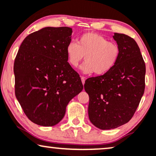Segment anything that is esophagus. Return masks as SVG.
<instances>
[{"instance_id": "34e87169", "label": "esophagus", "mask_w": 156, "mask_h": 156, "mask_svg": "<svg viewBox=\"0 0 156 156\" xmlns=\"http://www.w3.org/2000/svg\"><path fill=\"white\" fill-rule=\"evenodd\" d=\"M80 78H81V80H82L83 84L84 85V83H85V80H86V79H85V77H83V76H81V77H80Z\"/></svg>"}]
</instances>
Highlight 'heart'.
Wrapping results in <instances>:
<instances>
[{"instance_id":"b5f03b06","label":"heart","mask_w":156,"mask_h":156,"mask_svg":"<svg viewBox=\"0 0 156 156\" xmlns=\"http://www.w3.org/2000/svg\"><path fill=\"white\" fill-rule=\"evenodd\" d=\"M68 61L73 68H76L85 56L86 62L80 66L84 74L94 73L103 76L111 71L117 64L120 50L115 43L110 42L105 37L96 33L82 34L76 42H70L66 46Z\"/></svg>"}]
</instances>
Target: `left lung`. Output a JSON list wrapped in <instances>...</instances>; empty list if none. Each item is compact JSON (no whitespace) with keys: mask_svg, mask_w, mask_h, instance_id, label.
<instances>
[{"mask_svg":"<svg viewBox=\"0 0 156 156\" xmlns=\"http://www.w3.org/2000/svg\"><path fill=\"white\" fill-rule=\"evenodd\" d=\"M120 50L115 67L108 73L89 78L84 88L89 95L88 116L101 130L128 123L145 90L146 65L133 38L122 33L113 36Z\"/></svg>","mask_w":156,"mask_h":156,"instance_id":"obj_1","label":"left lung"}]
</instances>
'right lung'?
Returning <instances> with one entry per match:
<instances>
[{
  "label": "right lung",
  "mask_w": 156,
  "mask_h": 156,
  "mask_svg": "<svg viewBox=\"0 0 156 156\" xmlns=\"http://www.w3.org/2000/svg\"><path fill=\"white\" fill-rule=\"evenodd\" d=\"M72 32L68 27H45L28 35L16 55V98L37 125L58 123L70 100L83 88L79 75L68 62L66 46Z\"/></svg>",
  "instance_id": "add662e5"
}]
</instances>
